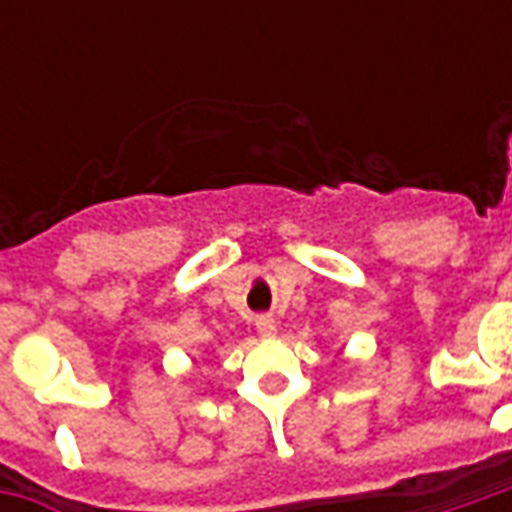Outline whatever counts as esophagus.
Wrapping results in <instances>:
<instances>
[{
	"instance_id": "esophagus-1",
	"label": "esophagus",
	"mask_w": 512,
	"mask_h": 512,
	"mask_svg": "<svg viewBox=\"0 0 512 512\" xmlns=\"http://www.w3.org/2000/svg\"><path fill=\"white\" fill-rule=\"evenodd\" d=\"M255 326H257V332L263 334V337H274V334H277V323H274L271 315H260V318L255 321Z\"/></svg>"
}]
</instances>
